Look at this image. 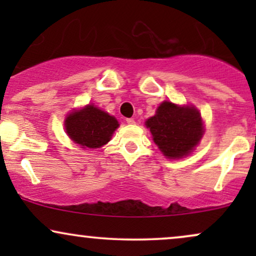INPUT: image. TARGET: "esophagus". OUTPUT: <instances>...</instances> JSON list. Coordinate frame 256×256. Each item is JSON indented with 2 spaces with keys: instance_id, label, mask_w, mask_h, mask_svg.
I'll return each mask as SVG.
<instances>
[{
  "instance_id": "1",
  "label": "esophagus",
  "mask_w": 256,
  "mask_h": 256,
  "mask_svg": "<svg viewBox=\"0 0 256 256\" xmlns=\"http://www.w3.org/2000/svg\"><path fill=\"white\" fill-rule=\"evenodd\" d=\"M126 122H128V125H134V120L132 119V118H128V119H126Z\"/></svg>"
}]
</instances>
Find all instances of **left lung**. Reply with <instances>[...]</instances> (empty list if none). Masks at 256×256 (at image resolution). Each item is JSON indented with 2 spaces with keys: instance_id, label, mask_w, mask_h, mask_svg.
I'll use <instances>...</instances> for the list:
<instances>
[{
  "instance_id": "1",
  "label": "left lung",
  "mask_w": 256,
  "mask_h": 256,
  "mask_svg": "<svg viewBox=\"0 0 256 256\" xmlns=\"http://www.w3.org/2000/svg\"><path fill=\"white\" fill-rule=\"evenodd\" d=\"M155 144L168 158L189 155L204 136L201 114L192 106H178L164 101L154 116L146 122Z\"/></svg>"
}]
</instances>
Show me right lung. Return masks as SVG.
Returning a JSON list of instances; mask_svg holds the SVG:
<instances>
[{
	"mask_svg": "<svg viewBox=\"0 0 256 256\" xmlns=\"http://www.w3.org/2000/svg\"><path fill=\"white\" fill-rule=\"evenodd\" d=\"M118 128V120L94 104L73 110L64 120L68 137L84 149H96L104 146Z\"/></svg>",
	"mask_w": 256,
	"mask_h": 256,
	"instance_id": "right-lung-1",
	"label": "right lung"
}]
</instances>
